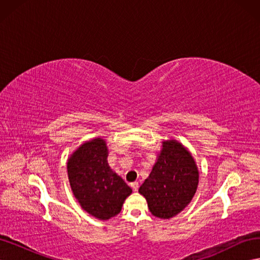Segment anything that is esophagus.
I'll return each instance as SVG.
<instances>
[{"label":"esophagus","mask_w":260,"mask_h":260,"mask_svg":"<svg viewBox=\"0 0 260 260\" xmlns=\"http://www.w3.org/2000/svg\"><path fill=\"white\" fill-rule=\"evenodd\" d=\"M130 185H131V187L133 188V191H135V192H137L139 190V183L138 182H132Z\"/></svg>","instance_id":"34e87169"}]
</instances>
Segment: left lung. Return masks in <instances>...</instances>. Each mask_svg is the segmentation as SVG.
<instances>
[{
	"instance_id": "1",
	"label": "left lung",
	"mask_w": 260,
	"mask_h": 260,
	"mask_svg": "<svg viewBox=\"0 0 260 260\" xmlns=\"http://www.w3.org/2000/svg\"><path fill=\"white\" fill-rule=\"evenodd\" d=\"M161 144L151 174L139 193L146 199L153 216L170 219L191 203L198 190L200 172L194 157L182 143L170 139Z\"/></svg>"
}]
</instances>
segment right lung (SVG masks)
<instances>
[{
	"label": "right lung",
	"mask_w": 260,
	"mask_h": 260,
	"mask_svg": "<svg viewBox=\"0 0 260 260\" xmlns=\"http://www.w3.org/2000/svg\"><path fill=\"white\" fill-rule=\"evenodd\" d=\"M106 141L95 138L85 141L67 161L69 184L81 208L99 220L118 215L131 187L107 162Z\"/></svg>",
	"instance_id": "right-lung-1"
}]
</instances>
